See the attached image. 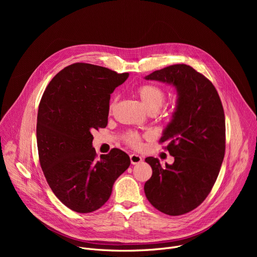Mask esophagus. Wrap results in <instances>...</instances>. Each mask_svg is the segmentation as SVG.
<instances>
[{
  "label": "esophagus",
  "instance_id": "34e87169",
  "mask_svg": "<svg viewBox=\"0 0 257 257\" xmlns=\"http://www.w3.org/2000/svg\"><path fill=\"white\" fill-rule=\"evenodd\" d=\"M130 161H131L132 165H138V164L142 163L143 158L139 154H131L130 155Z\"/></svg>",
  "mask_w": 257,
  "mask_h": 257
}]
</instances>
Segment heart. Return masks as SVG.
<instances>
[{
	"label": "heart",
	"mask_w": 257,
	"mask_h": 257,
	"mask_svg": "<svg viewBox=\"0 0 257 257\" xmlns=\"http://www.w3.org/2000/svg\"><path fill=\"white\" fill-rule=\"evenodd\" d=\"M138 94L143 103V105L146 107L147 110L151 109H159L160 106L163 105L165 101V92L160 87L153 85V84H143L138 88ZM115 99H113L109 105L110 110L114 107ZM127 142L134 146L138 147L140 145V139L134 133H130L127 137Z\"/></svg>",
	"instance_id": "1"
}]
</instances>
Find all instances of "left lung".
Segmentation results:
<instances>
[{"label": "left lung", "mask_w": 257, "mask_h": 257, "mask_svg": "<svg viewBox=\"0 0 257 257\" xmlns=\"http://www.w3.org/2000/svg\"><path fill=\"white\" fill-rule=\"evenodd\" d=\"M172 85L177 102L161 143L174 157L163 167L158 158L145 160L152 177L145 183L150 203L169 215L195 209L210 193L225 154V115L210 81L186 64H175L145 77Z\"/></svg>", "instance_id": "1"}]
</instances>
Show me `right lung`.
Here are the masks:
<instances>
[{
	"label": "right lung",
	"mask_w": 257,
	"mask_h": 257,
	"mask_svg": "<svg viewBox=\"0 0 257 257\" xmlns=\"http://www.w3.org/2000/svg\"><path fill=\"white\" fill-rule=\"evenodd\" d=\"M128 73L74 63L52 79L40 100L36 139L40 166L53 193L70 209L86 213L109 199L130 166L119 149L96 159L92 131L108 123L110 93Z\"/></svg>",
	"instance_id": "1"
}]
</instances>
